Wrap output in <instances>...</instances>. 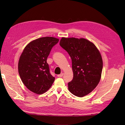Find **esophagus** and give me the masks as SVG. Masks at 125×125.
Wrapping results in <instances>:
<instances>
[{
  "label": "esophagus",
  "mask_w": 125,
  "mask_h": 125,
  "mask_svg": "<svg viewBox=\"0 0 125 125\" xmlns=\"http://www.w3.org/2000/svg\"><path fill=\"white\" fill-rule=\"evenodd\" d=\"M63 75H64V73H61V74H60V75H58L57 77H62L63 76Z\"/></svg>",
  "instance_id": "1"
}]
</instances>
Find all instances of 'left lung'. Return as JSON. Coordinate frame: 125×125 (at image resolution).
<instances>
[{"label":"left lung","instance_id":"1","mask_svg":"<svg viewBox=\"0 0 125 125\" xmlns=\"http://www.w3.org/2000/svg\"><path fill=\"white\" fill-rule=\"evenodd\" d=\"M60 45L72 61L73 79L68 83L69 91L78 97L88 94L99 83L103 60L95 45L83 38H62Z\"/></svg>","mask_w":125,"mask_h":125}]
</instances>
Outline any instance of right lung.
Returning a JSON list of instances; mask_svg holds the SVG:
<instances>
[{"label": "right lung", "mask_w": 125, "mask_h": 125, "mask_svg": "<svg viewBox=\"0 0 125 125\" xmlns=\"http://www.w3.org/2000/svg\"><path fill=\"white\" fill-rule=\"evenodd\" d=\"M59 40L43 37L31 42L26 46L18 63V71L22 83L36 94L46 92L55 81L47 63L52 48Z\"/></svg>", "instance_id": "1"}]
</instances>
